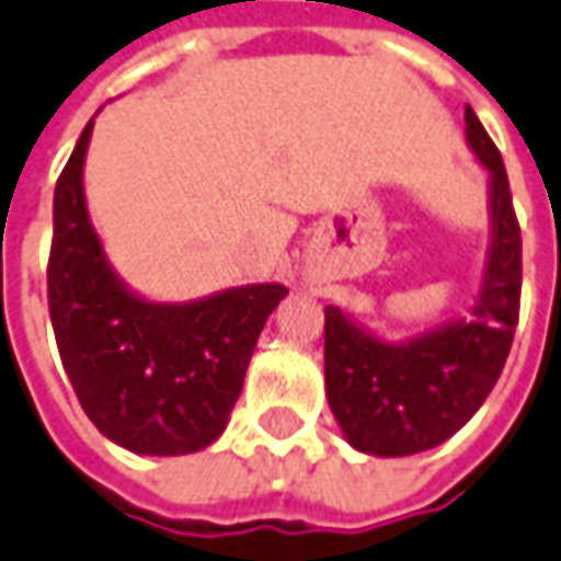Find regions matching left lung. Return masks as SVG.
I'll return each instance as SVG.
<instances>
[{
    "label": "left lung",
    "mask_w": 561,
    "mask_h": 561,
    "mask_svg": "<svg viewBox=\"0 0 561 561\" xmlns=\"http://www.w3.org/2000/svg\"><path fill=\"white\" fill-rule=\"evenodd\" d=\"M467 144L489 171L491 242L467 316L409 341H383L325 307V392L346 442L375 457H409L451 439L504 371L519 322L522 236L501 152L470 106Z\"/></svg>",
    "instance_id": "obj_1"
}]
</instances>
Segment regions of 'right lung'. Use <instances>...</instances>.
I'll use <instances>...</instances> for the list:
<instances>
[{"instance_id":"obj_1","label":"right lung","mask_w":561,"mask_h":561,"mask_svg":"<svg viewBox=\"0 0 561 561\" xmlns=\"http://www.w3.org/2000/svg\"><path fill=\"white\" fill-rule=\"evenodd\" d=\"M91 128L94 119L55 186L48 310L60 362L106 439L135 455H193L224 433L266 316L288 288L236 285L186 304L131 291L85 205Z\"/></svg>"}]
</instances>
